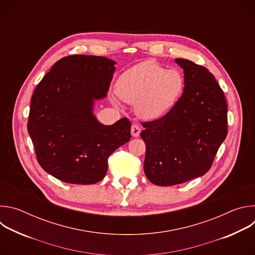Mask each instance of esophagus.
<instances>
[{"label":"esophagus","instance_id":"obj_1","mask_svg":"<svg viewBox=\"0 0 255 255\" xmlns=\"http://www.w3.org/2000/svg\"><path fill=\"white\" fill-rule=\"evenodd\" d=\"M140 132H141L140 126L137 125V124H132V126H131V134H132V136L133 137H138Z\"/></svg>","mask_w":255,"mask_h":255}]
</instances>
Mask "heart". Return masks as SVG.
I'll return each instance as SVG.
<instances>
[{"label":"heart","mask_w":255,"mask_h":255,"mask_svg":"<svg viewBox=\"0 0 255 255\" xmlns=\"http://www.w3.org/2000/svg\"><path fill=\"white\" fill-rule=\"evenodd\" d=\"M185 89V78L177 69H166L155 61L140 62L124 71L116 84L118 97L143 119L155 120L174 107Z\"/></svg>","instance_id":"heart-1"}]
</instances>
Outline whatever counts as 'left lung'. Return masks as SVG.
I'll list each match as a JSON object with an SVG mask.
<instances>
[{
    "mask_svg": "<svg viewBox=\"0 0 255 255\" xmlns=\"http://www.w3.org/2000/svg\"><path fill=\"white\" fill-rule=\"evenodd\" d=\"M184 69L185 89L163 117L143 122L144 172L156 186H174L204 175L228 132L222 89L203 65L175 58Z\"/></svg>",
    "mask_w": 255,
    "mask_h": 255,
    "instance_id": "left-lung-1",
    "label": "left lung"
}]
</instances>
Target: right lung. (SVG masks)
Returning <instances> with one entry per match:
<instances>
[{"instance_id":"add662e5","label":"right lung","mask_w":255,"mask_h":255,"mask_svg":"<svg viewBox=\"0 0 255 255\" xmlns=\"http://www.w3.org/2000/svg\"><path fill=\"white\" fill-rule=\"evenodd\" d=\"M115 63L95 55L63 57L32 95L27 128L36 158L64 183H98L107 173L109 156L130 140L127 118L107 126L93 114L95 100L107 96Z\"/></svg>"}]
</instances>
